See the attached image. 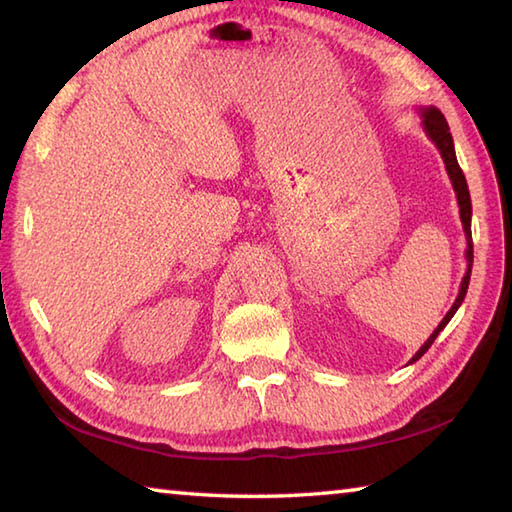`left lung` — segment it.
<instances>
[{
	"instance_id": "left-lung-1",
	"label": "left lung",
	"mask_w": 512,
	"mask_h": 512,
	"mask_svg": "<svg viewBox=\"0 0 512 512\" xmlns=\"http://www.w3.org/2000/svg\"><path fill=\"white\" fill-rule=\"evenodd\" d=\"M419 115H421V127L426 131V136L435 142V147L439 149L441 158H443V165H446L448 171V178L452 182V189H455V196L459 202V218H461V225H464V234H466V276L461 278V287H459V294L455 298V303L448 310V314L443 316V321L437 325V330L430 334V339L419 347V352L412 356L410 363L419 361L423 354L428 352V347L435 343V339L439 336V332L443 330L450 323V318L455 316V312L459 310V305L464 303L466 292H468V283H470V272H472V231H470V218H472V205H470V191H468V182L464 171H461L457 156H455V142H452L450 136V127L446 118H443V113L437 109V106H419Z\"/></svg>"
}]
</instances>
